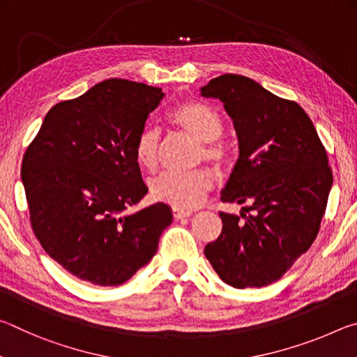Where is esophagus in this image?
I'll list each match as a JSON object with an SVG mask.
<instances>
[{
    "label": "esophagus",
    "instance_id": "esophagus-1",
    "mask_svg": "<svg viewBox=\"0 0 357 357\" xmlns=\"http://www.w3.org/2000/svg\"><path fill=\"white\" fill-rule=\"evenodd\" d=\"M192 213L190 211H183V209H178V208H173V217L176 220L179 219H184V217H190Z\"/></svg>",
    "mask_w": 357,
    "mask_h": 357
}]
</instances>
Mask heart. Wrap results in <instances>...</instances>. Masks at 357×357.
Segmentation results:
<instances>
[{
    "instance_id": "heart-1",
    "label": "heart",
    "mask_w": 357,
    "mask_h": 357,
    "mask_svg": "<svg viewBox=\"0 0 357 357\" xmlns=\"http://www.w3.org/2000/svg\"><path fill=\"white\" fill-rule=\"evenodd\" d=\"M168 121L193 140L200 142L197 162H208L220 170L228 162V148L220 140L223 123L219 112L204 102L189 100L179 104L168 113ZM135 162L143 170L154 172L159 165L160 135L153 128H144L137 137L134 146ZM213 185V174L206 168L185 173H164L149 183V195L159 203L189 211L197 208Z\"/></svg>"
}]
</instances>
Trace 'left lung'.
<instances>
[{"mask_svg":"<svg viewBox=\"0 0 357 357\" xmlns=\"http://www.w3.org/2000/svg\"><path fill=\"white\" fill-rule=\"evenodd\" d=\"M202 94L223 102L238 135L239 159L222 202L245 203L249 213L220 211L222 233L204 255L228 285L266 287L318 236L332 185L328 153L301 105L252 78L223 74Z\"/></svg>","mask_w":357,"mask_h":357,"instance_id":"8db88e82","label":"left lung"}]
</instances>
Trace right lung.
Instances as JSON below:
<instances>
[{"label":"right lung","mask_w":357,"mask_h":357,"mask_svg":"<svg viewBox=\"0 0 357 357\" xmlns=\"http://www.w3.org/2000/svg\"><path fill=\"white\" fill-rule=\"evenodd\" d=\"M164 99L160 88L123 78L96 84L45 114L22 162L29 222L48 257L80 280L116 287L155 255L172 211L146 195L137 137Z\"/></svg>","instance_id":"right-lung-1"}]
</instances>
